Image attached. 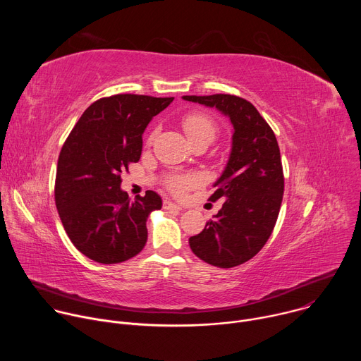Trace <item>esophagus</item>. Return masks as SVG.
Here are the masks:
<instances>
[{"label":"esophagus","mask_w":361,"mask_h":361,"mask_svg":"<svg viewBox=\"0 0 361 361\" xmlns=\"http://www.w3.org/2000/svg\"><path fill=\"white\" fill-rule=\"evenodd\" d=\"M164 209H167V210H183L181 205H178V204H176L170 200H164Z\"/></svg>","instance_id":"1"}]
</instances>
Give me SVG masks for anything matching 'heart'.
Segmentation results:
<instances>
[{"instance_id":"obj_1","label":"heart","mask_w":361,"mask_h":361,"mask_svg":"<svg viewBox=\"0 0 361 361\" xmlns=\"http://www.w3.org/2000/svg\"><path fill=\"white\" fill-rule=\"evenodd\" d=\"M181 126L185 131V135L188 138L190 142H195V141H209L212 142L217 133H219V126L217 123L202 113H190L187 114L183 121ZM156 137V131H154L148 141L151 142ZM201 181L200 176L191 174V176H173L169 180V187L171 191H174L176 194H183L190 187L197 185Z\"/></svg>"}]
</instances>
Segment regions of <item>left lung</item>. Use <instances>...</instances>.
<instances>
[{
	"label": "left lung",
	"instance_id": "obj_1",
	"mask_svg": "<svg viewBox=\"0 0 361 361\" xmlns=\"http://www.w3.org/2000/svg\"><path fill=\"white\" fill-rule=\"evenodd\" d=\"M183 99L219 110L233 126L228 161L210 197L224 204L188 243L202 262L235 267L264 247L276 226L284 192L280 148L267 121L247 99L230 94L183 95Z\"/></svg>",
	"mask_w": 361,
	"mask_h": 361
}]
</instances>
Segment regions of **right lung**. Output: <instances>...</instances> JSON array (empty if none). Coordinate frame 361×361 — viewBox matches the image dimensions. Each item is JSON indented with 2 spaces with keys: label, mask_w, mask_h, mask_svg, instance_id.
I'll use <instances>...</instances> for the list:
<instances>
[{
  "label": "right lung",
  "mask_w": 361,
  "mask_h": 361,
  "mask_svg": "<svg viewBox=\"0 0 361 361\" xmlns=\"http://www.w3.org/2000/svg\"><path fill=\"white\" fill-rule=\"evenodd\" d=\"M173 99L135 94L97 99L64 142L56 205L71 243L90 260L123 263L144 248L147 219L163 201L151 190L131 201L121 190V173L140 160L148 123Z\"/></svg>",
  "instance_id": "right-lung-1"
}]
</instances>
